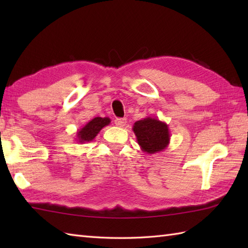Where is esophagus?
<instances>
[{"label":"esophagus","instance_id":"34e87169","mask_svg":"<svg viewBox=\"0 0 248 248\" xmlns=\"http://www.w3.org/2000/svg\"><path fill=\"white\" fill-rule=\"evenodd\" d=\"M125 124H127V119L125 118H116L115 119V124L117 127H124Z\"/></svg>","mask_w":248,"mask_h":248}]
</instances>
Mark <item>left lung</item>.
<instances>
[{"mask_svg":"<svg viewBox=\"0 0 248 248\" xmlns=\"http://www.w3.org/2000/svg\"><path fill=\"white\" fill-rule=\"evenodd\" d=\"M132 130L140 149L147 154H157L170 145V134L168 124L157 117L147 116L136 121Z\"/></svg>","mask_w":248,"mask_h":248,"instance_id":"obj_1","label":"left lung"}]
</instances>
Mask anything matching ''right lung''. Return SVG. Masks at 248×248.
Here are the masks:
<instances>
[{"label":"right lung","mask_w":248,"mask_h":248,"mask_svg":"<svg viewBox=\"0 0 248 248\" xmlns=\"http://www.w3.org/2000/svg\"><path fill=\"white\" fill-rule=\"evenodd\" d=\"M110 124V119L108 117H94L91 121L84 125L83 128L78 130L77 132V141L80 144H85L92 141L98 135V133Z\"/></svg>","instance_id":"1"}]
</instances>
